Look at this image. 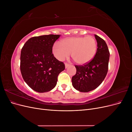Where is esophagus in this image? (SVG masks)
<instances>
[{
    "mask_svg": "<svg viewBox=\"0 0 132 132\" xmlns=\"http://www.w3.org/2000/svg\"><path fill=\"white\" fill-rule=\"evenodd\" d=\"M69 65H70L69 64L67 63H65V68H67L68 67Z\"/></svg>",
    "mask_w": 132,
    "mask_h": 132,
    "instance_id": "34e87169",
    "label": "esophagus"
}]
</instances>
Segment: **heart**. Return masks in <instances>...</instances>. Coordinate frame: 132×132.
<instances>
[{
    "mask_svg": "<svg viewBox=\"0 0 132 132\" xmlns=\"http://www.w3.org/2000/svg\"><path fill=\"white\" fill-rule=\"evenodd\" d=\"M61 44L55 43L53 53L57 59L63 61L71 56L79 64H85L94 58L97 51V42L95 38L87 37H75L63 39Z\"/></svg>",
    "mask_w": 132,
    "mask_h": 132,
    "instance_id": "1",
    "label": "heart"
}]
</instances>
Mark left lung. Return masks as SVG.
Returning <instances> with one entry per match:
<instances>
[{"label": "left lung", "mask_w": 132, "mask_h": 132, "mask_svg": "<svg viewBox=\"0 0 132 132\" xmlns=\"http://www.w3.org/2000/svg\"><path fill=\"white\" fill-rule=\"evenodd\" d=\"M97 43V51L91 61L81 65H75L76 74L71 79L74 88L87 93L95 89L105 79L109 69L110 52L106 42L95 35Z\"/></svg>", "instance_id": "obj_1"}]
</instances>
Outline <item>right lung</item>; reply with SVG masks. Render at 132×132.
I'll return each mask as SVG.
<instances>
[{
	"label": "right lung",
	"mask_w": 132,
	"mask_h": 132,
	"mask_svg": "<svg viewBox=\"0 0 132 132\" xmlns=\"http://www.w3.org/2000/svg\"><path fill=\"white\" fill-rule=\"evenodd\" d=\"M59 37V35H48L31 37L21 49L22 77L32 89L38 93L52 90L59 74L65 69L64 63L52 53L53 46Z\"/></svg>",
	"instance_id": "obj_1"
}]
</instances>
